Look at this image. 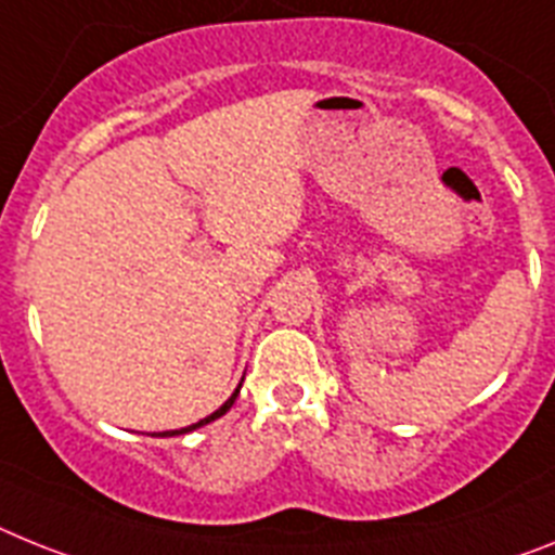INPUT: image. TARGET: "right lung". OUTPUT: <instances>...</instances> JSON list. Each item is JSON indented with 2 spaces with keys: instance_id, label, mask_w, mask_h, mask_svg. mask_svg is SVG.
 <instances>
[{
  "instance_id": "add662e5",
  "label": "right lung",
  "mask_w": 555,
  "mask_h": 555,
  "mask_svg": "<svg viewBox=\"0 0 555 555\" xmlns=\"http://www.w3.org/2000/svg\"><path fill=\"white\" fill-rule=\"evenodd\" d=\"M240 389H242V384H240V386H236V389H234V395H231V398H228V400H225V403H222V406H220V409H217V412H214V414H208V417H203V421H199V423H191V426H185V428H175V431H163V435H160V437L189 435V431H194V428H199V426H206V423H211V421H217V417H222V414H225V412H228V409L234 406V400H236V395H240Z\"/></svg>"
}]
</instances>
